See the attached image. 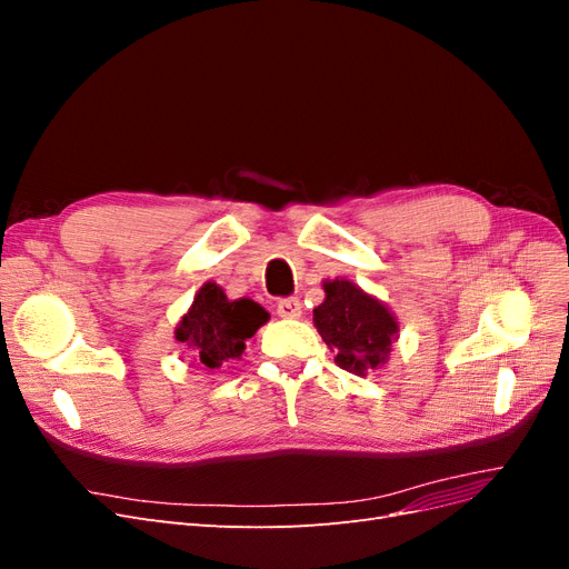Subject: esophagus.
<instances>
[{
	"instance_id": "obj_1",
	"label": "esophagus",
	"mask_w": 569,
	"mask_h": 569,
	"mask_svg": "<svg viewBox=\"0 0 569 569\" xmlns=\"http://www.w3.org/2000/svg\"><path fill=\"white\" fill-rule=\"evenodd\" d=\"M278 316L280 318H299L301 316V301L289 297V299H280L278 301Z\"/></svg>"
}]
</instances>
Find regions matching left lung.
<instances>
[{
  "label": "left lung",
  "instance_id": "1",
  "mask_svg": "<svg viewBox=\"0 0 569 569\" xmlns=\"http://www.w3.org/2000/svg\"><path fill=\"white\" fill-rule=\"evenodd\" d=\"M322 289L325 301L313 311V322L327 347L337 351L335 363L353 375L385 366L391 341L399 337L389 308L343 278L325 282Z\"/></svg>",
  "mask_w": 569,
  "mask_h": 569
}]
</instances>
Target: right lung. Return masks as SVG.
<instances>
[{
    "instance_id": "add662e5",
    "label": "right lung",
    "mask_w": 569,
    "mask_h": 569,
    "mask_svg": "<svg viewBox=\"0 0 569 569\" xmlns=\"http://www.w3.org/2000/svg\"><path fill=\"white\" fill-rule=\"evenodd\" d=\"M268 318L263 306L251 299L230 301L216 282H206L197 291L192 308L182 316L176 339L194 349L201 363L213 370L242 356L247 339Z\"/></svg>"
}]
</instances>
